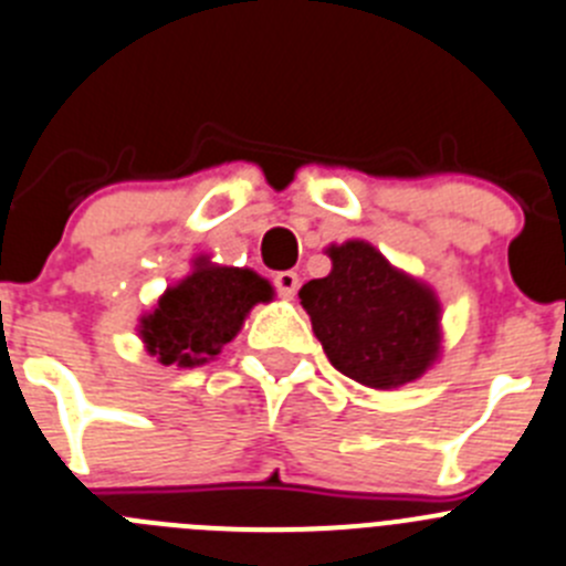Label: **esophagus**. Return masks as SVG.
Returning <instances> with one entry per match:
<instances>
[{"label": "esophagus", "instance_id": "obj_1", "mask_svg": "<svg viewBox=\"0 0 566 566\" xmlns=\"http://www.w3.org/2000/svg\"><path fill=\"white\" fill-rule=\"evenodd\" d=\"M273 284H276V290H279V295H282V298H293L295 290H298V276H295L293 271L276 273Z\"/></svg>", "mask_w": 566, "mask_h": 566}]
</instances>
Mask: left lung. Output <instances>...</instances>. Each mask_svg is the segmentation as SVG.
Masks as SVG:
<instances>
[{
  "mask_svg": "<svg viewBox=\"0 0 566 566\" xmlns=\"http://www.w3.org/2000/svg\"><path fill=\"white\" fill-rule=\"evenodd\" d=\"M333 271L298 290L329 364L369 389L422 378L442 355V304L364 239L324 251Z\"/></svg>",
  "mask_w": 566,
  "mask_h": 566,
  "instance_id": "obj_1",
  "label": "left lung"
}]
</instances>
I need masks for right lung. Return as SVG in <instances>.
I'll use <instances>...</instances> for the list:
<instances>
[{
	"mask_svg": "<svg viewBox=\"0 0 566 566\" xmlns=\"http://www.w3.org/2000/svg\"><path fill=\"white\" fill-rule=\"evenodd\" d=\"M268 302H273L268 279L200 253L191 259V273L166 287L155 307L140 315L137 335L157 364L195 369L217 358L245 327L248 313Z\"/></svg>",
	"mask_w": 566,
	"mask_h": 566,
	"instance_id": "obj_1",
	"label": "right lung"
}]
</instances>
